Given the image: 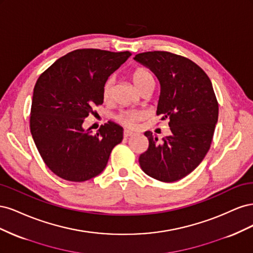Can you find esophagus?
I'll return each instance as SVG.
<instances>
[{
  "instance_id": "esophagus-1",
  "label": "esophagus",
  "mask_w": 253,
  "mask_h": 253,
  "mask_svg": "<svg viewBox=\"0 0 253 253\" xmlns=\"http://www.w3.org/2000/svg\"><path fill=\"white\" fill-rule=\"evenodd\" d=\"M134 134H135L134 132L128 131V129H125V132H124V136L126 137V138H127V137H129V136H133Z\"/></svg>"
}]
</instances>
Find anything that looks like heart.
I'll use <instances>...</instances> for the list:
<instances>
[{"label":"heart","instance_id":"obj_1","mask_svg":"<svg viewBox=\"0 0 253 253\" xmlns=\"http://www.w3.org/2000/svg\"><path fill=\"white\" fill-rule=\"evenodd\" d=\"M132 80L135 83L137 88L140 89L144 85H147L148 83L154 82V77L153 75L145 68L139 67L136 68V70L132 73ZM113 87H114V79L110 78L106 80L103 84L102 88V95L104 99H109L113 93ZM142 113L137 111V110H126V111H121L117 116L116 120L125 126L126 127H135L136 124L142 118Z\"/></svg>","mask_w":253,"mask_h":253}]
</instances>
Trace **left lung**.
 Listing matches in <instances>:
<instances>
[{"label": "left lung", "instance_id": "1", "mask_svg": "<svg viewBox=\"0 0 253 253\" xmlns=\"http://www.w3.org/2000/svg\"><path fill=\"white\" fill-rule=\"evenodd\" d=\"M160 83L157 115L169 120L171 135L158 142L147 131L149 148L139 156L142 171L164 182L185 177L208 153L218 118V103L207 74L193 61L169 51L136 55Z\"/></svg>", "mask_w": 253, "mask_h": 253}]
</instances>
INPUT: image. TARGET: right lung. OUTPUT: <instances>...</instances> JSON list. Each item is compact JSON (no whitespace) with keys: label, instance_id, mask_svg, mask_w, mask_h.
Instances as JSON below:
<instances>
[{"label":"right lung","instance_id":"obj_1","mask_svg":"<svg viewBox=\"0 0 253 253\" xmlns=\"http://www.w3.org/2000/svg\"><path fill=\"white\" fill-rule=\"evenodd\" d=\"M132 53L96 48L76 49L58 59L37 80L30 132L49 170L70 181L100 174L124 128L109 121L96 134L82 125L93 106L103 103L102 88Z\"/></svg>","mask_w":253,"mask_h":253}]
</instances>
